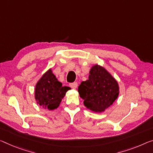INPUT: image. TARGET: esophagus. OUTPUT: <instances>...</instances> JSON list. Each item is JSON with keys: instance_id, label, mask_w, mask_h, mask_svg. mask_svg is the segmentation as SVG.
Listing matches in <instances>:
<instances>
[{"instance_id": "1", "label": "esophagus", "mask_w": 153, "mask_h": 153, "mask_svg": "<svg viewBox=\"0 0 153 153\" xmlns=\"http://www.w3.org/2000/svg\"><path fill=\"white\" fill-rule=\"evenodd\" d=\"M77 86H78V84H77L76 82H74V83L70 84V87L72 89H76L77 88Z\"/></svg>"}]
</instances>
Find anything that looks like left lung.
<instances>
[{"mask_svg":"<svg viewBox=\"0 0 153 153\" xmlns=\"http://www.w3.org/2000/svg\"><path fill=\"white\" fill-rule=\"evenodd\" d=\"M78 91L87 109L101 113L117 99L120 88L116 79L104 67L95 64L91 68L88 79L80 84Z\"/></svg>","mask_w":153,"mask_h":153,"instance_id":"obj_1","label":"left lung"}]
</instances>
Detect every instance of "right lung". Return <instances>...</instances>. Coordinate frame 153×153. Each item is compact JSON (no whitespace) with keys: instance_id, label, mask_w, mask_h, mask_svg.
<instances>
[{"instance_id":"1","label":"right lung","mask_w":153,"mask_h":153,"mask_svg":"<svg viewBox=\"0 0 153 153\" xmlns=\"http://www.w3.org/2000/svg\"><path fill=\"white\" fill-rule=\"evenodd\" d=\"M70 88L62 86L51 68L44 73L37 82L35 88V99L42 108L51 110L57 109Z\"/></svg>"}]
</instances>
